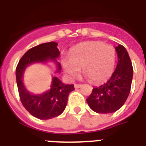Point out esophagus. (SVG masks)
Segmentation results:
<instances>
[{
  "label": "esophagus",
  "mask_w": 146,
  "mask_h": 146,
  "mask_svg": "<svg viewBox=\"0 0 146 146\" xmlns=\"http://www.w3.org/2000/svg\"><path fill=\"white\" fill-rule=\"evenodd\" d=\"M82 86V85L81 84H75L74 85V87H75V89H79L80 87Z\"/></svg>",
  "instance_id": "1"
}]
</instances>
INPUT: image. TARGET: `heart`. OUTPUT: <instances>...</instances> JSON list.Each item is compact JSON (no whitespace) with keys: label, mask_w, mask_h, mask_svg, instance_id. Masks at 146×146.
<instances>
[{"label":"heart","mask_w":146,"mask_h":146,"mask_svg":"<svg viewBox=\"0 0 146 146\" xmlns=\"http://www.w3.org/2000/svg\"><path fill=\"white\" fill-rule=\"evenodd\" d=\"M68 59L62 66L66 75L77 76L80 69L92 83H101L111 77L116 60V50L112 45L102 42H87L76 45L70 50Z\"/></svg>","instance_id":"heart-1"}]
</instances>
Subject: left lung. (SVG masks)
Returning a JSON list of instances; mask_svg holds the SVG:
<instances>
[{
    "label": "left lung",
    "instance_id": "1",
    "mask_svg": "<svg viewBox=\"0 0 146 146\" xmlns=\"http://www.w3.org/2000/svg\"><path fill=\"white\" fill-rule=\"evenodd\" d=\"M115 50L118 62L111 77L106 83L94 88L86 99L90 108L96 113L117 111L124 104L130 92L133 74L131 60L123 45L119 44Z\"/></svg>",
    "mask_w": 146,
    "mask_h": 146
}]
</instances>
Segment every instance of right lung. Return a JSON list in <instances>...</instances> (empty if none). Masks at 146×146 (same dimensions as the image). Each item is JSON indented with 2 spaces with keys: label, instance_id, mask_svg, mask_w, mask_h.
Wrapping results in <instances>:
<instances>
[{
  "label": "right lung",
  "instance_id": "right-lung-1",
  "mask_svg": "<svg viewBox=\"0 0 146 146\" xmlns=\"http://www.w3.org/2000/svg\"><path fill=\"white\" fill-rule=\"evenodd\" d=\"M57 46V43L50 42L33 47L21 57L16 69L17 87L22 104L29 113L41 120H48L61 114L67 104L69 94L74 90V86L73 85H64L54 76L50 90L40 95H33L24 86L23 75L26 66L31 64L46 62L49 60L57 63L56 73H59L61 66L56 58L60 53Z\"/></svg>",
  "mask_w": 146,
  "mask_h": 146
}]
</instances>
